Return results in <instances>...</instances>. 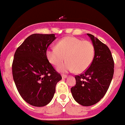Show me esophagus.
I'll list each match as a JSON object with an SVG mask.
<instances>
[{"label":"esophagus","instance_id":"1","mask_svg":"<svg viewBox=\"0 0 125 125\" xmlns=\"http://www.w3.org/2000/svg\"><path fill=\"white\" fill-rule=\"evenodd\" d=\"M62 78L63 79H66V78H67V75H62Z\"/></svg>","mask_w":125,"mask_h":125}]
</instances>
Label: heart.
Segmentation results:
<instances>
[{
	"label": "heart",
	"mask_w": 125,
	"mask_h": 125,
	"mask_svg": "<svg viewBox=\"0 0 125 125\" xmlns=\"http://www.w3.org/2000/svg\"><path fill=\"white\" fill-rule=\"evenodd\" d=\"M94 53V46L91 42L75 37H66L57 43L56 48H48L46 56L49 62L55 66L60 65L66 58L68 61L58 67L59 72L75 70L77 73H82L92 64Z\"/></svg>",
	"instance_id": "b5f03b06"
}]
</instances>
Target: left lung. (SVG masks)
<instances>
[{
	"label": "left lung",
	"instance_id": "1",
	"mask_svg": "<svg viewBox=\"0 0 125 125\" xmlns=\"http://www.w3.org/2000/svg\"><path fill=\"white\" fill-rule=\"evenodd\" d=\"M95 49L93 61L83 73L75 76L71 88L74 100L83 106L94 105L104 97L114 75V62L111 50L93 35L87 34Z\"/></svg>",
	"mask_w": 125,
	"mask_h": 125
}]
</instances>
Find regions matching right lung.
Returning <instances> with one entry per match:
<instances>
[{
	"label": "right lung",
	"instance_id": "obj_1",
	"mask_svg": "<svg viewBox=\"0 0 125 125\" xmlns=\"http://www.w3.org/2000/svg\"><path fill=\"white\" fill-rule=\"evenodd\" d=\"M55 39L53 34H34L14 53L13 80L22 98L34 107H43L51 102L57 83L62 79L46 56L48 46Z\"/></svg>",
	"mask_w": 125,
	"mask_h": 125
}]
</instances>
